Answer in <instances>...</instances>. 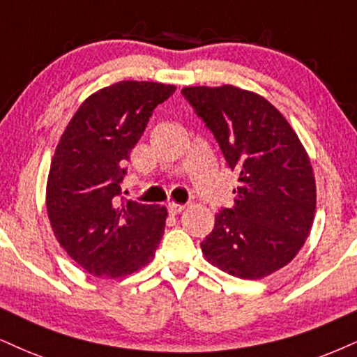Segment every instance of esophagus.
I'll list each match as a JSON object with an SVG mask.
<instances>
[{
  "label": "esophagus",
  "mask_w": 357,
  "mask_h": 357,
  "mask_svg": "<svg viewBox=\"0 0 357 357\" xmlns=\"http://www.w3.org/2000/svg\"><path fill=\"white\" fill-rule=\"evenodd\" d=\"M183 208H185V205L175 204V202H170V204H169V212H170L172 215H177V213H180V212H182Z\"/></svg>",
  "instance_id": "34e87169"
}]
</instances>
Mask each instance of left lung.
<instances>
[{
	"mask_svg": "<svg viewBox=\"0 0 357 357\" xmlns=\"http://www.w3.org/2000/svg\"><path fill=\"white\" fill-rule=\"evenodd\" d=\"M183 98L240 174L235 205L215 215L205 258L241 280L288 265L313 227L316 183L310 157L275 105L235 86L183 87Z\"/></svg>",
	"mask_w": 357,
	"mask_h": 357,
	"instance_id": "8db88e82",
	"label": "left lung"
}]
</instances>
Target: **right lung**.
Wrapping results in <instances>:
<instances>
[{
  "mask_svg": "<svg viewBox=\"0 0 357 357\" xmlns=\"http://www.w3.org/2000/svg\"><path fill=\"white\" fill-rule=\"evenodd\" d=\"M175 86L121 81L89 96L61 135L46 187L56 240L94 276L122 278L147 265L165 230L167 208L126 200L130 151Z\"/></svg>",
  "mask_w": 357,
  "mask_h": 357,
  "instance_id": "obj_1",
  "label": "right lung"
}]
</instances>
